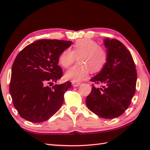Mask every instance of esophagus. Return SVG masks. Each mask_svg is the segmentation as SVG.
<instances>
[{
    "label": "esophagus",
    "mask_w": 150,
    "mask_h": 150,
    "mask_svg": "<svg viewBox=\"0 0 150 150\" xmlns=\"http://www.w3.org/2000/svg\"><path fill=\"white\" fill-rule=\"evenodd\" d=\"M72 84L74 87H77L79 86V85L81 84V82H75V81H72Z\"/></svg>",
    "instance_id": "34e87169"
}]
</instances>
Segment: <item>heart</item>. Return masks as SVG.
Returning <instances> with one entry per match:
<instances>
[{
  "instance_id": "obj_1",
  "label": "heart",
  "mask_w": 150,
  "mask_h": 150,
  "mask_svg": "<svg viewBox=\"0 0 150 150\" xmlns=\"http://www.w3.org/2000/svg\"><path fill=\"white\" fill-rule=\"evenodd\" d=\"M109 54L107 48L89 39L77 40L71 50H65L60 54L59 62L63 68H68L77 58L79 64L66 73L67 79L81 81L86 79L89 73H97L106 66Z\"/></svg>"
}]
</instances>
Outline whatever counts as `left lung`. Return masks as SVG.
<instances>
[{
    "label": "left lung",
    "instance_id": "8db88e82",
    "mask_svg": "<svg viewBox=\"0 0 150 150\" xmlns=\"http://www.w3.org/2000/svg\"><path fill=\"white\" fill-rule=\"evenodd\" d=\"M104 43L109 54L108 62L90 80L97 86L93 84L86 104L98 117L110 119L120 116L129 107L137 76L131 53L122 42L106 38Z\"/></svg>",
    "mask_w": 150,
    "mask_h": 150
}]
</instances>
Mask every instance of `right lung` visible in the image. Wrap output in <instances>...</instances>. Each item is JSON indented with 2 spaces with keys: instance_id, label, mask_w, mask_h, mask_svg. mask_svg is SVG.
I'll return each mask as SVG.
<instances>
[{
  "instance_id": "1",
  "label": "right lung",
  "mask_w": 150,
  "mask_h": 150,
  "mask_svg": "<svg viewBox=\"0 0 150 150\" xmlns=\"http://www.w3.org/2000/svg\"><path fill=\"white\" fill-rule=\"evenodd\" d=\"M71 41L42 39L26 46L13 64L9 93L20 116L32 122H42L56 113L64 95L71 87L67 81L49 87L62 76L58 65L60 54Z\"/></svg>"
}]
</instances>
